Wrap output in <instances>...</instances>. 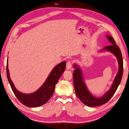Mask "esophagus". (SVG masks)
I'll return each instance as SVG.
<instances>
[{"instance_id": "esophagus-1", "label": "esophagus", "mask_w": 129, "mask_h": 129, "mask_svg": "<svg viewBox=\"0 0 129 129\" xmlns=\"http://www.w3.org/2000/svg\"><path fill=\"white\" fill-rule=\"evenodd\" d=\"M73 66V63L71 61H68L66 64V68L67 69H71Z\"/></svg>"}]
</instances>
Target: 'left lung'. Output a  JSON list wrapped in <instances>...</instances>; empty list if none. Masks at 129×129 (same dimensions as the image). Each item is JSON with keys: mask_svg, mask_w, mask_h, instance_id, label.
<instances>
[{"mask_svg": "<svg viewBox=\"0 0 129 129\" xmlns=\"http://www.w3.org/2000/svg\"><path fill=\"white\" fill-rule=\"evenodd\" d=\"M107 37L111 43V45L106 46L104 49L110 51L114 55H115L117 58L118 63H119V71L110 89L105 95L99 98H95L92 95L88 92L83 82L81 69L78 67L77 65H74V67L75 69L74 71L73 76L75 93L79 99L83 104L88 106H98L103 105L109 102L115 93L122 78L123 73V61L120 49L119 47L116 44V42L112 36H107Z\"/></svg>", "mask_w": 129, "mask_h": 129, "instance_id": "left-lung-1", "label": "left lung"}]
</instances>
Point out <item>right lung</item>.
<instances>
[{
	"mask_svg": "<svg viewBox=\"0 0 129 129\" xmlns=\"http://www.w3.org/2000/svg\"><path fill=\"white\" fill-rule=\"evenodd\" d=\"M66 64V62L63 61L57 65L51 71L42 86L36 92L29 94L20 93L16 89L10 78L8 62L6 64L7 77L12 91L20 103L27 107H39L46 104L53 95L55 85L65 70Z\"/></svg>",
	"mask_w": 129,
	"mask_h": 129,
	"instance_id": "obj_1",
	"label": "right lung"
}]
</instances>
